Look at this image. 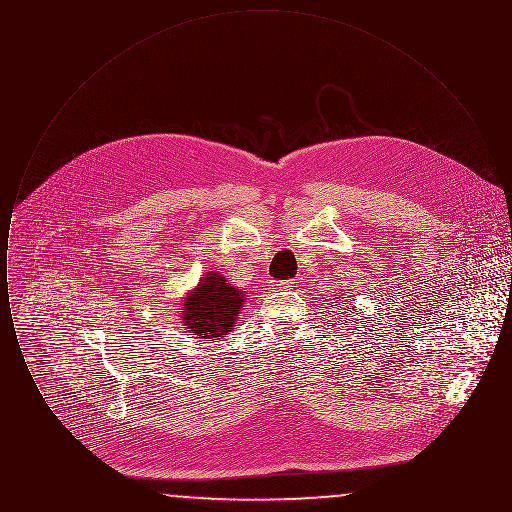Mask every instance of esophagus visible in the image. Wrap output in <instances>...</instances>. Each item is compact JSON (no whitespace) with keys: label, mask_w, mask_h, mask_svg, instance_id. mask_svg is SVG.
<instances>
[{"label":"esophagus","mask_w":512,"mask_h":512,"mask_svg":"<svg viewBox=\"0 0 512 512\" xmlns=\"http://www.w3.org/2000/svg\"><path fill=\"white\" fill-rule=\"evenodd\" d=\"M295 284H297L295 280H284V282H280V284H276V286H280V288H284V290H293V288H297Z\"/></svg>","instance_id":"obj_1"}]
</instances>
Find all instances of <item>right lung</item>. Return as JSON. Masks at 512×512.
I'll list each match as a JSON object with an SVG mask.
<instances>
[{
	"instance_id": "add662e5",
	"label": "right lung",
	"mask_w": 512,
	"mask_h": 512,
	"mask_svg": "<svg viewBox=\"0 0 512 512\" xmlns=\"http://www.w3.org/2000/svg\"><path fill=\"white\" fill-rule=\"evenodd\" d=\"M244 301V292L228 284L222 274L205 272L197 288L184 297L180 318L195 338L220 340L234 330Z\"/></svg>"
}]
</instances>
